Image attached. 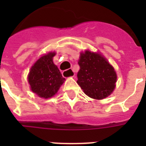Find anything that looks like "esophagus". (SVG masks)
I'll return each instance as SVG.
<instances>
[{"instance_id": "1", "label": "esophagus", "mask_w": 146, "mask_h": 146, "mask_svg": "<svg viewBox=\"0 0 146 146\" xmlns=\"http://www.w3.org/2000/svg\"><path fill=\"white\" fill-rule=\"evenodd\" d=\"M62 74H63V76H65V75H66V74H69L70 76H69V77H74V72L72 71V69H70L64 71Z\"/></svg>"}]
</instances>
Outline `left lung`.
Listing matches in <instances>:
<instances>
[{"mask_svg":"<svg viewBox=\"0 0 146 146\" xmlns=\"http://www.w3.org/2000/svg\"><path fill=\"white\" fill-rule=\"evenodd\" d=\"M78 64L77 82L86 95L102 99L113 92L117 80L116 73L102 55L87 50L80 54Z\"/></svg>","mask_w":146,"mask_h":146,"instance_id":"left-lung-1","label":"left lung"}]
</instances>
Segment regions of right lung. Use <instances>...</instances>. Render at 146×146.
<instances>
[{"instance_id":"right-lung-1","label":"right lung","mask_w":146,"mask_h":146,"mask_svg":"<svg viewBox=\"0 0 146 146\" xmlns=\"http://www.w3.org/2000/svg\"><path fill=\"white\" fill-rule=\"evenodd\" d=\"M55 55V52H49L43 55L33 64L28 74L31 91L39 97H52L65 80L57 66L52 61Z\"/></svg>"}]
</instances>
